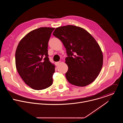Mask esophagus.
I'll list each match as a JSON object with an SVG mask.
<instances>
[{
	"label": "esophagus",
	"instance_id": "obj_1",
	"mask_svg": "<svg viewBox=\"0 0 123 123\" xmlns=\"http://www.w3.org/2000/svg\"><path fill=\"white\" fill-rule=\"evenodd\" d=\"M60 63V62L59 61H58V62H56L55 63V64L56 65H58Z\"/></svg>",
	"mask_w": 123,
	"mask_h": 123
}]
</instances>
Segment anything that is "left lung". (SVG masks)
<instances>
[{"instance_id": "8db88e82", "label": "left lung", "mask_w": 123, "mask_h": 123, "mask_svg": "<svg viewBox=\"0 0 123 123\" xmlns=\"http://www.w3.org/2000/svg\"><path fill=\"white\" fill-rule=\"evenodd\" d=\"M53 35L62 41L66 49L68 82L79 86L93 82L101 71L103 60L102 50L95 39L84 29L74 25L57 28Z\"/></svg>"}]
</instances>
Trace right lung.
I'll list each match as a JSON object with an SVG mask.
<instances>
[{"label":"right lung","mask_w":123,"mask_h":123,"mask_svg":"<svg viewBox=\"0 0 123 123\" xmlns=\"http://www.w3.org/2000/svg\"><path fill=\"white\" fill-rule=\"evenodd\" d=\"M55 28L41 27L28 33L17 47L15 58L17 72L32 89L42 90L53 82L55 67L49 60L48 43Z\"/></svg>","instance_id":"right-lung-1"}]
</instances>
